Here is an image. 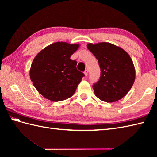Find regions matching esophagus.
Returning <instances> with one entry per match:
<instances>
[{
    "instance_id": "esophagus-1",
    "label": "esophagus",
    "mask_w": 157,
    "mask_h": 157,
    "mask_svg": "<svg viewBox=\"0 0 157 157\" xmlns=\"http://www.w3.org/2000/svg\"><path fill=\"white\" fill-rule=\"evenodd\" d=\"M84 73L85 75H86V76H87V75H88V69H86Z\"/></svg>"
}]
</instances>
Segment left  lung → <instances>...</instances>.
<instances>
[{"label":"left lung","mask_w":157,"mask_h":157,"mask_svg":"<svg viewBox=\"0 0 157 157\" xmlns=\"http://www.w3.org/2000/svg\"><path fill=\"white\" fill-rule=\"evenodd\" d=\"M98 61L101 77L93 84L94 94L102 101H117L128 94L135 80V69L129 55L111 43L87 45Z\"/></svg>","instance_id":"left-lung-1"}]
</instances>
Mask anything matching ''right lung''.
I'll list each match as a JSON object with an SVG mask.
<instances>
[{
	"label": "right lung",
	"instance_id": "1",
	"mask_svg": "<svg viewBox=\"0 0 157 157\" xmlns=\"http://www.w3.org/2000/svg\"><path fill=\"white\" fill-rule=\"evenodd\" d=\"M79 44L55 42L40 52L32 63L30 79L40 94L50 101H64L74 94L84 73L70 59Z\"/></svg>",
	"mask_w": 157,
	"mask_h": 157
}]
</instances>
